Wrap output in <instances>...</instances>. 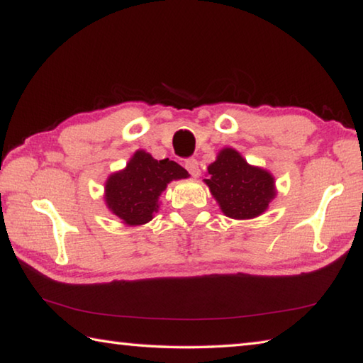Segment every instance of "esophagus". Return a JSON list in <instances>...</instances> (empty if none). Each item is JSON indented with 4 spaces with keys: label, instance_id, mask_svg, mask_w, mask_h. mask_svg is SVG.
<instances>
[{
    "label": "esophagus",
    "instance_id": "esophagus-1",
    "mask_svg": "<svg viewBox=\"0 0 363 363\" xmlns=\"http://www.w3.org/2000/svg\"><path fill=\"white\" fill-rule=\"evenodd\" d=\"M186 169L190 173V176L196 177L200 174V167H199V162H196L195 158H187L186 160Z\"/></svg>",
    "mask_w": 363,
    "mask_h": 363
}]
</instances>
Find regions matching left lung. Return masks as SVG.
I'll use <instances>...</instances> for the list:
<instances>
[{"label": "left lung", "instance_id": "1", "mask_svg": "<svg viewBox=\"0 0 363 363\" xmlns=\"http://www.w3.org/2000/svg\"><path fill=\"white\" fill-rule=\"evenodd\" d=\"M206 186L220 211L232 219H251L267 210L275 196V181L269 171L251 167L237 150L225 147L208 167Z\"/></svg>", "mask_w": 363, "mask_h": 363}]
</instances>
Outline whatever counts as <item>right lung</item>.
Listing matches in <instances>:
<instances>
[{
  "instance_id": "obj_1",
  "label": "right lung",
  "mask_w": 363,
  "mask_h": 363,
  "mask_svg": "<svg viewBox=\"0 0 363 363\" xmlns=\"http://www.w3.org/2000/svg\"><path fill=\"white\" fill-rule=\"evenodd\" d=\"M186 177L187 171L173 160H155L145 150H138L125 169L108 176L106 203L125 224H145L158 211V196L168 184Z\"/></svg>"
}]
</instances>
